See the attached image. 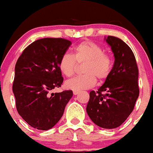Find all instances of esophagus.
<instances>
[{"label":"esophagus","mask_w":153,"mask_h":153,"mask_svg":"<svg viewBox=\"0 0 153 153\" xmlns=\"http://www.w3.org/2000/svg\"><path fill=\"white\" fill-rule=\"evenodd\" d=\"M79 93H80V91H79V90H74V95H77V94H79Z\"/></svg>","instance_id":"esophagus-1"}]
</instances>
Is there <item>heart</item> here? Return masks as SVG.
Here are the masks:
<instances>
[{
  "label": "heart",
  "mask_w": 153,
  "mask_h": 153,
  "mask_svg": "<svg viewBox=\"0 0 153 153\" xmlns=\"http://www.w3.org/2000/svg\"><path fill=\"white\" fill-rule=\"evenodd\" d=\"M77 64H84V75L67 81V88L73 90L92 88L97 83V79L100 82L106 80L113 70L111 56L103 52L100 46L90 40L79 43L74 48V56L64 53L59 60V68L67 77L74 76L77 70Z\"/></svg>",
  "instance_id": "obj_1"
}]
</instances>
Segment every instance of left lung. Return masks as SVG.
Listing matches in <instances>:
<instances>
[{
	"mask_svg": "<svg viewBox=\"0 0 153 153\" xmlns=\"http://www.w3.org/2000/svg\"><path fill=\"white\" fill-rule=\"evenodd\" d=\"M115 56L113 70L97 91H90L86 112L96 125L114 129L122 125L134 109L140 94L137 63L130 47L121 39L108 36Z\"/></svg>",
	"mask_w": 153,
	"mask_h": 153,
	"instance_id": "1",
	"label": "left lung"
}]
</instances>
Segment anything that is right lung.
Returning a JSON list of instances; mask_svg holds the SVG:
<instances>
[{
  "instance_id": "obj_1",
  "label": "right lung",
  "mask_w": 153,
  "mask_h": 153,
  "mask_svg": "<svg viewBox=\"0 0 153 153\" xmlns=\"http://www.w3.org/2000/svg\"><path fill=\"white\" fill-rule=\"evenodd\" d=\"M71 42L63 38L39 39L24 50L15 65L13 93L19 115L30 126L47 130L64 112L72 90L51 93L63 82L59 60Z\"/></svg>"
}]
</instances>
